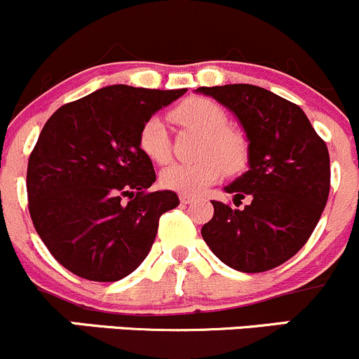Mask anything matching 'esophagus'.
Listing matches in <instances>:
<instances>
[{"label":"esophagus","instance_id":"34e87169","mask_svg":"<svg viewBox=\"0 0 359 359\" xmlns=\"http://www.w3.org/2000/svg\"><path fill=\"white\" fill-rule=\"evenodd\" d=\"M180 201H182L184 205H189V203L194 201V196H189V194H180Z\"/></svg>","mask_w":359,"mask_h":359}]
</instances>
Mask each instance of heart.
<instances>
[{"label":"heart","mask_w":359,"mask_h":359,"mask_svg":"<svg viewBox=\"0 0 359 359\" xmlns=\"http://www.w3.org/2000/svg\"><path fill=\"white\" fill-rule=\"evenodd\" d=\"M173 118L187 129L203 134L199 154L203 158L189 163H172L160 175L161 186L180 194H199L217 182L224 172L239 173L248 163V142L243 134L229 129L224 108L206 97H191L172 113ZM139 148L149 160L167 163L170 160V137L161 116H151L139 132Z\"/></svg>","instance_id":"1"}]
</instances>
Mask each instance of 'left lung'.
<instances>
[{"instance_id":"1","label":"left lung","mask_w":359,"mask_h":359,"mask_svg":"<svg viewBox=\"0 0 359 359\" xmlns=\"http://www.w3.org/2000/svg\"><path fill=\"white\" fill-rule=\"evenodd\" d=\"M239 120L248 139V172L225 186L243 210L213 203L201 236L230 269L259 273L292 258L318 224L330 191V158L297 104L251 84L198 88Z\"/></svg>"}]
</instances>
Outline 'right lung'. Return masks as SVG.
<instances>
[{"label": "right lung", "instance_id": "obj_1", "mask_svg": "<svg viewBox=\"0 0 359 359\" xmlns=\"http://www.w3.org/2000/svg\"><path fill=\"white\" fill-rule=\"evenodd\" d=\"M184 93L108 86L63 104L43 127L29 158V211L43 243L72 273L115 282L148 256L160 217L179 206V196L146 192L156 173L139 148V132Z\"/></svg>", "mask_w": 359, "mask_h": 359}]
</instances>
